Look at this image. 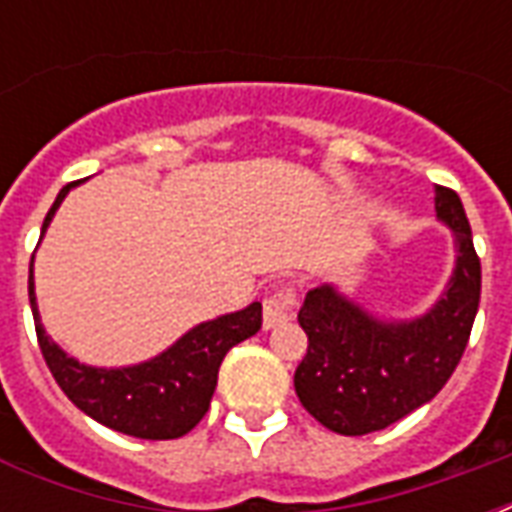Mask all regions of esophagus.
<instances>
[{
  "label": "esophagus",
  "mask_w": 512,
  "mask_h": 512,
  "mask_svg": "<svg viewBox=\"0 0 512 512\" xmlns=\"http://www.w3.org/2000/svg\"><path fill=\"white\" fill-rule=\"evenodd\" d=\"M293 304H296V293L290 288H279L268 293L263 299V326L266 329H277L282 323L293 318Z\"/></svg>",
  "instance_id": "1"
}]
</instances>
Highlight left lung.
Instances as JSON below:
<instances>
[{
	"instance_id": "8db88e82",
	"label": "left lung",
	"mask_w": 512,
	"mask_h": 512,
	"mask_svg": "<svg viewBox=\"0 0 512 512\" xmlns=\"http://www.w3.org/2000/svg\"><path fill=\"white\" fill-rule=\"evenodd\" d=\"M436 219L450 227L455 268L428 312L378 318L334 285H318L299 310L307 356L293 376L301 406L340 436H365L439 395L472 334L480 304V257L461 197L436 186Z\"/></svg>"
}]
</instances>
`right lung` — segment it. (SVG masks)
Returning a JSON list of instances; mask_svg holds the SVG:
<instances>
[{
    "label": "right lung",
    "instance_id": "obj_1",
    "mask_svg": "<svg viewBox=\"0 0 512 512\" xmlns=\"http://www.w3.org/2000/svg\"><path fill=\"white\" fill-rule=\"evenodd\" d=\"M73 186L76 183H68L57 194L51 211L43 219L40 241ZM29 304H32L43 359L62 392L71 397L73 406L82 408L87 417L117 433L153 441L180 439L205 417L227 351L260 332L263 326V304L252 301L244 310L197 323L169 345L167 351H161L147 362L128 367H93L65 354L46 334L35 299L32 266H29Z\"/></svg>",
    "mask_w": 512,
    "mask_h": 512
}]
</instances>
